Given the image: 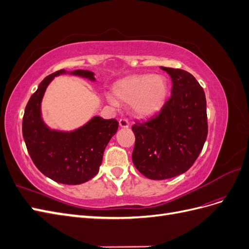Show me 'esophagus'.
Returning <instances> with one entry per match:
<instances>
[{
    "label": "esophagus",
    "instance_id": "esophagus-1",
    "mask_svg": "<svg viewBox=\"0 0 249 249\" xmlns=\"http://www.w3.org/2000/svg\"><path fill=\"white\" fill-rule=\"evenodd\" d=\"M119 125H120V127H129L130 126L129 120L125 119V118L119 119Z\"/></svg>",
    "mask_w": 249,
    "mask_h": 249
}]
</instances>
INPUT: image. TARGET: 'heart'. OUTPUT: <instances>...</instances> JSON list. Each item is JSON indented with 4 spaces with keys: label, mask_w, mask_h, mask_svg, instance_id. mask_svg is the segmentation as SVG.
I'll use <instances>...</instances> for the list:
<instances>
[{
    "label": "heart",
    "mask_w": 249,
    "mask_h": 249,
    "mask_svg": "<svg viewBox=\"0 0 249 249\" xmlns=\"http://www.w3.org/2000/svg\"><path fill=\"white\" fill-rule=\"evenodd\" d=\"M167 81L159 74L145 73L135 74L120 80L114 86L116 100L131 104L137 115L146 117L156 114L164 106L167 99ZM115 99L109 97V101L116 105Z\"/></svg>",
    "instance_id": "1"
}]
</instances>
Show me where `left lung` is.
Listing matches in <instances>:
<instances>
[{
    "label": "left lung",
    "mask_w": 249,
    "mask_h": 249,
    "mask_svg": "<svg viewBox=\"0 0 249 249\" xmlns=\"http://www.w3.org/2000/svg\"><path fill=\"white\" fill-rule=\"evenodd\" d=\"M172 82L171 96L147 122L136 123L133 163L150 179L182 175L197 159L208 136L205 91L190 72L161 67Z\"/></svg>",
    "instance_id": "left-lung-1"
}]
</instances>
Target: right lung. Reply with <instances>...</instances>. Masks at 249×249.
Here are the masks:
<instances>
[{
	"label": "right lung",
	"instance_id": "1",
	"mask_svg": "<svg viewBox=\"0 0 249 249\" xmlns=\"http://www.w3.org/2000/svg\"><path fill=\"white\" fill-rule=\"evenodd\" d=\"M66 71L60 70L44 78L30 97L22 117V136L33 163L44 176L60 184L79 185L97 175L105 148L117 132L118 122L94 116L72 132L48 127L41 118L42 97L51 81ZM70 73L95 81L94 73L89 71Z\"/></svg>",
	"mask_w": 249,
	"mask_h": 249
}]
</instances>
